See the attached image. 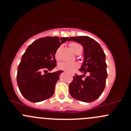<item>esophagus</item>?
I'll return each instance as SVG.
<instances>
[{
    "label": "esophagus",
    "instance_id": "34e87169",
    "mask_svg": "<svg viewBox=\"0 0 131 131\" xmlns=\"http://www.w3.org/2000/svg\"><path fill=\"white\" fill-rule=\"evenodd\" d=\"M72 75V76H73V75Z\"/></svg>",
    "mask_w": 131,
    "mask_h": 131
}]
</instances>
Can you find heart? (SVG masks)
<instances>
[{
    "label": "heart",
    "mask_w": 131,
    "mask_h": 131,
    "mask_svg": "<svg viewBox=\"0 0 131 131\" xmlns=\"http://www.w3.org/2000/svg\"><path fill=\"white\" fill-rule=\"evenodd\" d=\"M70 47L71 49L75 53H78L79 51L82 50V47L77 42H71L70 44ZM55 58L57 60H60V55H59V49H57L55 53ZM79 67V64L77 61H63L58 64V68L60 70H64L67 72L71 73L76 68Z\"/></svg>",
    "instance_id": "heart-1"
}]
</instances>
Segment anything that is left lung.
Wrapping results in <instances>:
<instances>
[{"label": "left lung", "instance_id": "1", "mask_svg": "<svg viewBox=\"0 0 131 131\" xmlns=\"http://www.w3.org/2000/svg\"><path fill=\"white\" fill-rule=\"evenodd\" d=\"M83 47L84 60L80 71L83 75H75L69 85L70 94L73 98L84 102H92L101 95L107 77L105 54L100 45L88 36L71 37ZM88 76L85 79V74Z\"/></svg>", "mask_w": 131, "mask_h": 131}]
</instances>
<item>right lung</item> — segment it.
I'll list each match as a JSON object with an SVG mask.
<instances>
[{"label":"right lung","mask_w":131,"mask_h":131,"mask_svg":"<svg viewBox=\"0 0 131 131\" xmlns=\"http://www.w3.org/2000/svg\"><path fill=\"white\" fill-rule=\"evenodd\" d=\"M68 37L47 36L37 39L28 46L17 69V82L20 93L31 102L50 98L63 71L48 73L56 67L55 53ZM45 73L44 74L43 73Z\"/></svg>","instance_id":"right-lung-1"}]
</instances>
